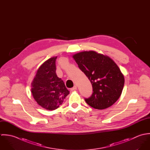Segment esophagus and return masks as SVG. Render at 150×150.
Wrapping results in <instances>:
<instances>
[{"label":"esophagus","mask_w":150,"mask_h":150,"mask_svg":"<svg viewBox=\"0 0 150 150\" xmlns=\"http://www.w3.org/2000/svg\"><path fill=\"white\" fill-rule=\"evenodd\" d=\"M77 89V86H74L73 88H70V90L72 91H74V90H76Z\"/></svg>","instance_id":"1"}]
</instances>
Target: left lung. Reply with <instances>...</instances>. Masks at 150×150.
<instances>
[{
    "label": "left lung",
    "instance_id": "8db88e82",
    "mask_svg": "<svg viewBox=\"0 0 150 150\" xmlns=\"http://www.w3.org/2000/svg\"><path fill=\"white\" fill-rule=\"evenodd\" d=\"M73 57L92 86V94L84 98L86 103L98 110L112 106L120 97L125 83L118 66L108 57L93 51Z\"/></svg>",
    "mask_w": 150,
    "mask_h": 150
}]
</instances>
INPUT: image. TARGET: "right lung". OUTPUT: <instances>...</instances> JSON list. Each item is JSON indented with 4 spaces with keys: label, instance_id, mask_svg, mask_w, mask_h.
Segmentation results:
<instances>
[{
    "label": "right lung",
    "instance_id": "add662e5",
    "mask_svg": "<svg viewBox=\"0 0 150 150\" xmlns=\"http://www.w3.org/2000/svg\"><path fill=\"white\" fill-rule=\"evenodd\" d=\"M57 57L51 58L39 68L32 83V93L37 103L49 110L59 107L69 94L64 83L56 74Z\"/></svg>",
    "mask_w": 150,
    "mask_h": 150
}]
</instances>
